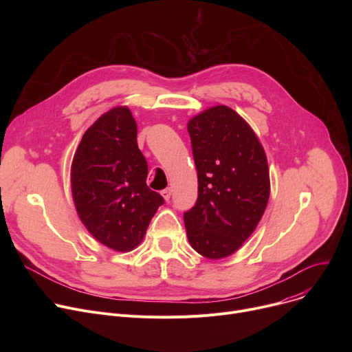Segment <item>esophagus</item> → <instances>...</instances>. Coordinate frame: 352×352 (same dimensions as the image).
<instances>
[{"label": "esophagus", "instance_id": "esophagus-1", "mask_svg": "<svg viewBox=\"0 0 352 352\" xmlns=\"http://www.w3.org/2000/svg\"><path fill=\"white\" fill-rule=\"evenodd\" d=\"M161 195L164 197V199H165V201H168V199L171 198V188H165V190H162V191H161Z\"/></svg>", "mask_w": 352, "mask_h": 352}]
</instances>
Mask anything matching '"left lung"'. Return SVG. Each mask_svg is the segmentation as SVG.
<instances>
[{
    "label": "left lung",
    "instance_id": "left-lung-1",
    "mask_svg": "<svg viewBox=\"0 0 352 352\" xmlns=\"http://www.w3.org/2000/svg\"><path fill=\"white\" fill-rule=\"evenodd\" d=\"M187 128L198 198L184 212V224L191 247L210 260H219L244 244L265 211L267 155L252 128L227 105L206 109Z\"/></svg>",
    "mask_w": 352,
    "mask_h": 352
}]
</instances>
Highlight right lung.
I'll use <instances>...</instances> for the list:
<instances>
[{
    "mask_svg": "<svg viewBox=\"0 0 352 352\" xmlns=\"http://www.w3.org/2000/svg\"><path fill=\"white\" fill-rule=\"evenodd\" d=\"M148 165L137 144V122L126 107L92 124L71 165V190L80 219L105 247L126 252L145 235L164 198L146 186Z\"/></svg>",
    "mask_w": 352,
    "mask_h": 352,
    "instance_id": "1",
    "label": "right lung"
}]
</instances>
